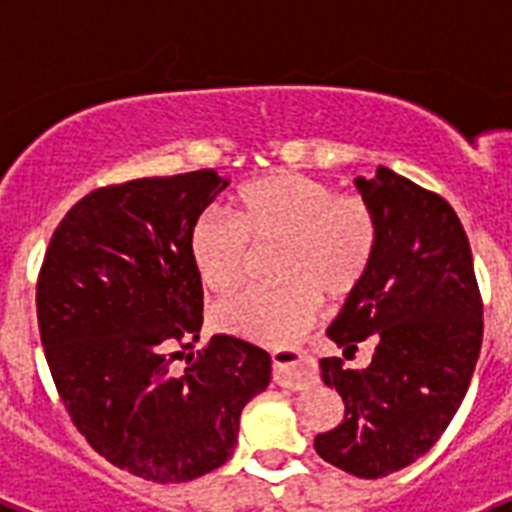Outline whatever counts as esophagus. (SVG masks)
Instances as JSON below:
<instances>
[{
	"mask_svg": "<svg viewBox=\"0 0 512 512\" xmlns=\"http://www.w3.org/2000/svg\"><path fill=\"white\" fill-rule=\"evenodd\" d=\"M271 364H274V382L289 390H302L315 379V369L302 348H277L271 354Z\"/></svg>",
	"mask_w": 512,
	"mask_h": 512,
	"instance_id": "34e87169",
	"label": "esophagus"
}]
</instances>
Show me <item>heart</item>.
<instances>
[{"instance_id": "obj_1", "label": "heart", "mask_w": 512, "mask_h": 512, "mask_svg": "<svg viewBox=\"0 0 512 512\" xmlns=\"http://www.w3.org/2000/svg\"><path fill=\"white\" fill-rule=\"evenodd\" d=\"M233 220L205 212L192 223L189 259L200 282L228 295L246 277L253 248L277 246V287L246 289L212 310V320L230 336L266 346L295 341L318 310L320 292L343 300L364 284L377 253L379 225L369 202L336 194L330 184L271 171L235 192Z\"/></svg>"}]
</instances>
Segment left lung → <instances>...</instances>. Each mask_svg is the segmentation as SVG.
Instances as JSON below:
<instances>
[{"label":"left lung","instance_id":"1","mask_svg":"<svg viewBox=\"0 0 512 512\" xmlns=\"http://www.w3.org/2000/svg\"><path fill=\"white\" fill-rule=\"evenodd\" d=\"M354 184L377 215V253L328 336L343 356L372 338L374 356L366 369L320 359L346 413L315 436V451L354 477L379 479L420 459L459 410L482 346V297L449 202L384 166Z\"/></svg>","mask_w":512,"mask_h":512}]
</instances>
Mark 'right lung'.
I'll use <instances>...</instances> for the list:
<instances>
[{"label": "right lung", "instance_id": "add662e5", "mask_svg": "<svg viewBox=\"0 0 512 512\" xmlns=\"http://www.w3.org/2000/svg\"><path fill=\"white\" fill-rule=\"evenodd\" d=\"M225 187L202 169L94 189L40 266V341L71 420L110 464L161 485L225 464L271 379L264 348L233 336L174 364L202 328L189 228Z\"/></svg>", "mask_w": 512, "mask_h": 512}]
</instances>
